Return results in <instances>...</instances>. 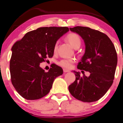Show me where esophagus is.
<instances>
[{"label": "esophagus", "mask_w": 123, "mask_h": 123, "mask_svg": "<svg viewBox=\"0 0 123 123\" xmlns=\"http://www.w3.org/2000/svg\"><path fill=\"white\" fill-rule=\"evenodd\" d=\"M63 71H64V73H68V72H69V70H68V69H63Z\"/></svg>", "instance_id": "34e87169"}]
</instances>
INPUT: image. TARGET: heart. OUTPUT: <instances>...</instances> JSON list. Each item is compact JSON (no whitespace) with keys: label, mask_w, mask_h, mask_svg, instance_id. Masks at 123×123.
I'll return each mask as SVG.
<instances>
[{"label":"heart","mask_w":123,"mask_h":123,"mask_svg":"<svg viewBox=\"0 0 123 123\" xmlns=\"http://www.w3.org/2000/svg\"><path fill=\"white\" fill-rule=\"evenodd\" d=\"M66 40L74 49L79 48L81 45V38L76 33H69L66 36ZM57 47H58V44L56 43L54 46V52L56 51ZM74 62V61L73 59H62L58 62V64L62 67L69 68L72 66V64Z\"/></svg>","instance_id":"heart-1"}]
</instances>
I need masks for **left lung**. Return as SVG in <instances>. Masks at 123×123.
Here are the masks:
<instances>
[{
    "instance_id": "left-lung-1",
    "label": "left lung",
    "mask_w": 123,
    "mask_h": 123,
    "mask_svg": "<svg viewBox=\"0 0 123 123\" xmlns=\"http://www.w3.org/2000/svg\"><path fill=\"white\" fill-rule=\"evenodd\" d=\"M83 39L85 53L77 68L89 71L90 75L74 71L75 80L68 87L69 92L77 99L92 102L98 100L112 85L117 64V55L112 41L105 34L89 27L69 28ZM81 72H84L81 71Z\"/></svg>"
}]
</instances>
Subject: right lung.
I'll return each mask as SVG.
<instances>
[{
	"instance_id": "1",
	"label": "right lung",
	"mask_w": 123,
	"mask_h": 123,
	"mask_svg": "<svg viewBox=\"0 0 123 123\" xmlns=\"http://www.w3.org/2000/svg\"><path fill=\"white\" fill-rule=\"evenodd\" d=\"M68 31L67 27H40L14 43L10 60L11 81L24 99L36 100L46 96L55 79L63 74L62 68L56 65L45 72L40 63L53 56L56 41Z\"/></svg>"
}]
</instances>
